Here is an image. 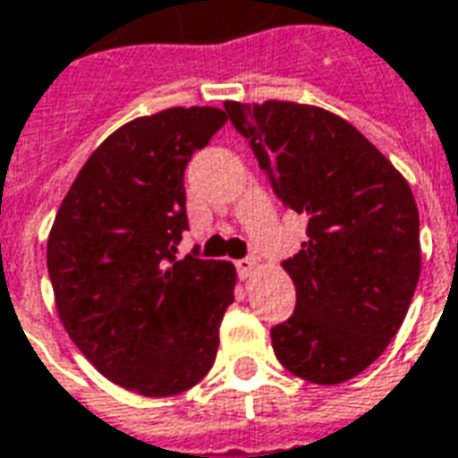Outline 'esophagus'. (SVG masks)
I'll return each instance as SVG.
<instances>
[{
    "label": "esophagus",
    "mask_w": 458,
    "mask_h": 458,
    "mask_svg": "<svg viewBox=\"0 0 458 458\" xmlns=\"http://www.w3.org/2000/svg\"><path fill=\"white\" fill-rule=\"evenodd\" d=\"M235 267H238L240 279H248L250 275H252V272H255V267H258V259H255V258L238 259V262H235Z\"/></svg>",
    "instance_id": "esophagus-1"
}]
</instances>
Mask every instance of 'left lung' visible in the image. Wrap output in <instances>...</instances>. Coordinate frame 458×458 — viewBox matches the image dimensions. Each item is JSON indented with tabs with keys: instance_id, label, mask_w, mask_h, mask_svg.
Returning <instances> with one entry per match:
<instances>
[{
	"instance_id": "left-lung-1",
	"label": "left lung",
	"mask_w": 458,
	"mask_h": 458,
	"mask_svg": "<svg viewBox=\"0 0 458 458\" xmlns=\"http://www.w3.org/2000/svg\"><path fill=\"white\" fill-rule=\"evenodd\" d=\"M269 186L307 218L282 262L294 314L272 327L289 373L336 385L363 373L403 327L420 279V213L403 174L353 124L314 105L225 103Z\"/></svg>"
}]
</instances>
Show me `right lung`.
<instances>
[{
  "mask_svg": "<svg viewBox=\"0 0 458 458\" xmlns=\"http://www.w3.org/2000/svg\"><path fill=\"white\" fill-rule=\"evenodd\" d=\"M218 107L127 122L85 161L48 235V277L68 336L113 383L179 394L208 373L235 267L176 259L189 230L183 171L225 124Z\"/></svg>",
  "mask_w": 458,
  "mask_h": 458,
  "instance_id": "obj_1",
  "label": "right lung"
}]
</instances>
